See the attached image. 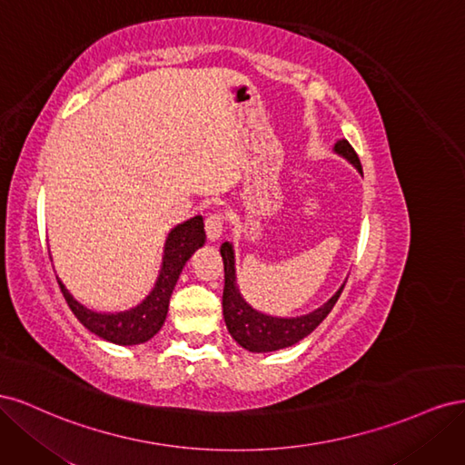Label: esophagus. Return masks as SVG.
Instances as JSON below:
<instances>
[{
  "label": "esophagus",
  "mask_w": 465,
  "mask_h": 465,
  "mask_svg": "<svg viewBox=\"0 0 465 465\" xmlns=\"http://www.w3.org/2000/svg\"><path fill=\"white\" fill-rule=\"evenodd\" d=\"M224 229V217L221 211H215V213H209V217L205 219V232L211 242H215L217 238L223 234Z\"/></svg>",
  "instance_id": "esophagus-1"
}]
</instances>
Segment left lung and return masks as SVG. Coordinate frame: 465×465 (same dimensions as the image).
<instances>
[{
  "mask_svg": "<svg viewBox=\"0 0 465 465\" xmlns=\"http://www.w3.org/2000/svg\"><path fill=\"white\" fill-rule=\"evenodd\" d=\"M333 151L341 154L357 171L362 174V166L359 154L351 147L347 139H340L335 143ZM221 256L224 265V289H223V316L227 323L229 333L234 337L238 345L252 351V353H267V351H277L283 347H291L299 343L308 333H312L322 320L326 318L345 285L337 291L333 297L314 312L297 316V318H275L254 311L244 299L241 291L236 287V270H234V252L232 244L224 242L221 246Z\"/></svg>",
  "mask_w": 465,
  "mask_h": 465,
  "instance_id": "1",
  "label": "left lung"
}]
</instances>
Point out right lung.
<instances>
[{"label": "right lung", "instance_id": "obj_1", "mask_svg": "<svg viewBox=\"0 0 465 465\" xmlns=\"http://www.w3.org/2000/svg\"><path fill=\"white\" fill-rule=\"evenodd\" d=\"M203 242L205 229L202 215H195L190 221H184L178 227H174L166 238L163 267L159 272L157 283H154L153 291L147 294L142 304H137L135 308H130L125 312L106 314L89 311L87 306H83L72 297V292L65 289L60 277L58 285L64 292L65 302L72 308V312L94 335L116 345L145 343L163 328L168 312V301H171V294L182 273V267L186 265L195 250L203 246Z\"/></svg>", "mask_w": 465, "mask_h": 465}]
</instances>
